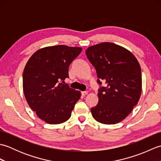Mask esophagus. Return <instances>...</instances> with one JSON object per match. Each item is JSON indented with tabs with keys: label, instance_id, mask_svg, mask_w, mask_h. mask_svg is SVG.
<instances>
[{
	"label": "esophagus",
	"instance_id": "esophagus-1",
	"mask_svg": "<svg viewBox=\"0 0 161 161\" xmlns=\"http://www.w3.org/2000/svg\"><path fill=\"white\" fill-rule=\"evenodd\" d=\"M88 94V92L87 91H81V95L84 96V95H86Z\"/></svg>",
	"mask_w": 161,
	"mask_h": 161
}]
</instances>
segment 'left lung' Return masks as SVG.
Masks as SVG:
<instances>
[{"instance_id":"8db88e82","label":"left lung","mask_w":161,"mask_h":161,"mask_svg":"<svg viewBox=\"0 0 161 161\" xmlns=\"http://www.w3.org/2000/svg\"><path fill=\"white\" fill-rule=\"evenodd\" d=\"M87 58L95 67L97 83L105 81L98 90L99 101L91 108L95 120L114 125L123 120L137 104L142 91L141 68L133 54L120 46L104 42L90 46Z\"/></svg>"}]
</instances>
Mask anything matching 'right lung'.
Wrapping results in <instances>:
<instances>
[{
  "label": "right lung",
  "mask_w": 161,
  "mask_h": 161,
  "mask_svg": "<svg viewBox=\"0 0 161 161\" xmlns=\"http://www.w3.org/2000/svg\"><path fill=\"white\" fill-rule=\"evenodd\" d=\"M82 48L48 46L34 53L23 74V88L30 107L42 120L61 124L70 118L81 93L64 84L68 68Z\"/></svg>",
  "instance_id": "1"
}]
</instances>
